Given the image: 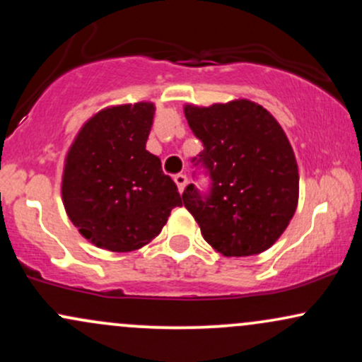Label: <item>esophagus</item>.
<instances>
[{
  "instance_id": "esophagus-1",
  "label": "esophagus",
  "mask_w": 362,
  "mask_h": 362,
  "mask_svg": "<svg viewBox=\"0 0 362 362\" xmlns=\"http://www.w3.org/2000/svg\"><path fill=\"white\" fill-rule=\"evenodd\" d=\"M173 180H175V184L178 187V192H184V189L187 185V177L182 175V173H178V175L173 177Z\"/></svg>"
}]
</instances>
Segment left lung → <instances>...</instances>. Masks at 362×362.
Here are the masks:
<instances>
[{"mask_svg":"<svg viewBox=\"0 0 362 362\" xmlns=\"http://www.w3.org/2000/svg\"><path fill=\"white\" fill-rule=\"evenodd\" d=\"M184 114L204 144L197 163L213 182L206 197L187 185V211L221 255L265 252L284 233L300 197L296 156L281 124L247 98L209 107L187 103Z\"/></svg>","mask_w":362,"mask_h":362,"instance_id":"1","label":"left lung"}]
</instances>
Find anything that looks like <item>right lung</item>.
Wrapping results in <instances>:
<instances>
[{
	"label": "right lung",
	"instance_id": "obj_1",
	"mask_svg": "<svg viewBox=\"0 0 362 362\" xmlns=\"http://www.w3.org/2000/svg\"><path fill=\"white\" fill-rule=\"evenodd\" d=\"M155 103L112 105L90 117L68 149L61 195L83 238L110 252L144 247L182 206L175 182L146 149Z\"/></svg>",
	"mask_w": 362,
	"mask_h": 362
}]
</instances>
